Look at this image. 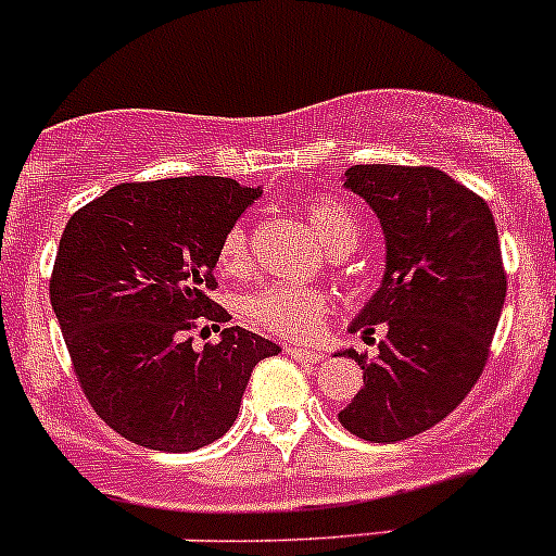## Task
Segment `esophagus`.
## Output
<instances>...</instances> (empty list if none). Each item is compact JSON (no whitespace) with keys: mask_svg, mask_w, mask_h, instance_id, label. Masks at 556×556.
Here are the masks:
<instances>
[{"mask_svg":"<svg viewBox=\"0 0 556 556\" xmlns=\"http://www.w3.org/2000/svg\"><path fill=\"white\" fill-rule=\"evenodd\" d=\"M285 355H290V357H293V361L304 363V366H312V363H319V355H317V352L306 350V346H295V344H290V346H285Z\"/></svg>","mask_w":556,"mask_h":556,"instance_id":"esophagus-1","label":"esophagus"}]
</instances>
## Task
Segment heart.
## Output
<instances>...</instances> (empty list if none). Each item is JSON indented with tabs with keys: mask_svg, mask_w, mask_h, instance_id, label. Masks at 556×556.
<instances>
[{
	"mask_svg": "<svg viewBox=\"0 0 556 556\" xmlns=\"http://www.w3.org/2000/svg\"><path fill=\"white\" fill-rule=\"evenodd\" d=\"M306 217H309L314 233L333 255L350 252L357 244L361 223L344 201L333 199V195H319L306 206ZM217 261L226 271H242L247 266V231L242 226H233L223 237ZM323 312L325 295L314 288H301V285H271L244 301L247 319L277 336H306L317 325Z\"/></svg>",
	"mask_w": 556,
	"mask_h": 556,
	"instance_id": "obj_1",
	"label": "heart"
}]
</instances>
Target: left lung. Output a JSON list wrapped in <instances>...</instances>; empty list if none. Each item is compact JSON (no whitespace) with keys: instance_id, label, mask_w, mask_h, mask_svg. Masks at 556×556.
Listing matches in <instances>:
<instances>
[{"instance_id":"left-lung-1","label":"left lung","mask_w":556,"mask_h":556,"mask_svg":"<svg viewBox=\"0 0 556 556\" xmlns=\"http://www.w3.org/2000/svg\"><path fill=\"white\" fill-rule=\"evenodd\" d=\"M384 233V277L350 323L384 325L374 361L355 350L363 387L339 412L352 435L395 444L439 425L484 371L506 301L501 242L484 199L433 166L366 164L344 172Z\"/></svg>"}]
</instances>
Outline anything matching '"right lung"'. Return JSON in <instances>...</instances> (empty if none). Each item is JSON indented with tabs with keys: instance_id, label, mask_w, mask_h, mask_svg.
<instances>
[{
	"instance_id": "add662e5",
	"label": "right lung",
	"mask_w": 556,
	"mask_h": 556,
	"mask_svg": "<svg viewBox=\"0 0 556 556\" xmlns=\"http://www.w3.org/2000/svg\"><path fill=\"white\" fill-rule=\"evenodd\" d=\"M261 193L228 177L123 182L66 223L50 304L83 392L131 444L193 452L217 441L252 368L282 352L239 325L204 351L187 336L231 319L210 299L217 255Z\"/></svg>"
}]
</instances>
